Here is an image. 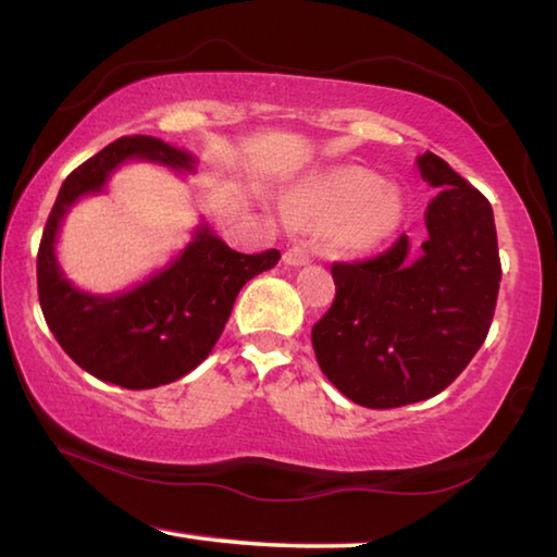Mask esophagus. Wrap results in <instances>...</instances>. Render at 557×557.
<instances>
[{
	"label": "esophagus",
	"instance_id": "obj_1",
	"mask_svg": "<svg viewBox=\"0 0 557 557\" xmlns=\"http://www.w3.org/2000/svg\"><path fill=\"white\" fill-rule=\"evenodd\" d=\"M309 260H311L309 250L301 248V246H292V248H287V252H285V262H287V265H292V268L307 265Z\"/></svg>",
	"mask_w": 557,
	"mask_h": 557
}]
</instances>
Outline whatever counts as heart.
I'll list each match as a JSON object with an SVG mask.
<instances>
[{
	"mask_svg": "<svg viewBox=\"0 0 557 557\" xmlns=\"http://www.w3.org/2000/svg\"><path fill=\"white\" fill-rule=\"evenodd\" d=\"M299 209L321 224H341V236L352 248H370L387 238L399 224V195L382 185L368 170H336L309 185L299 197Z\"/></svg>",
	"mask_w": 557,
	"mask_h": 557,
	"instance_id": "heart-1",
	"label": "heart"
}]
</instances>
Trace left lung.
Returning <instances> with one entry per match:
<instances>
[{"mask_svg":"<svg viewBox=\"0 0 557 557\" xmlns=\"http://www.w3.org/2000/svg\"><path fill=\"white\" fill-rule=\"evenodd\" d=\"M419 170L441 187L419 256L401 234L375 258L333 262L336 297L311 329L323 375L368 409L446 389L487 338L497 307L502 260L492 205L431 150Z\"/></svg>","mask_w":557,"mask_h":557,"instance_id":"obj_1","label":"left lung"}]
</instances>
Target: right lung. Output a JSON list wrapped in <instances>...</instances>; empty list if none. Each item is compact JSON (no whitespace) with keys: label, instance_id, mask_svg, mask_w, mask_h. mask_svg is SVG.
I'll return each instance as SVG.
<instances>
[{"label":"right lung","instance_id":"1","mask_svg":"<svg viewBox=\"0 0 557 557\" xmlns=\"http://www.w3.org/2000/svg\"><path fill=\"white\" fill-rule=\"evenodd\" d=\"M126 158L191 165L185 150L153 136H121L75 168L58 191L40 236L36 277L48 329L70 358L104 382L150 389L175 382L205 360L224 331L240 287L277 265L280 250L238 252L199 228L168 270L119 297H92L75 289L55 262L60 219L77 197L99 191Z\"/></svg>","mask_w":557,"mask_h":557}]
</instances>
